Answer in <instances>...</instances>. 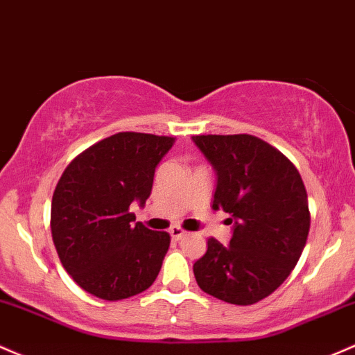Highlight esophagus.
<instances>
[{"mask_svg":"<svg viewBox=\"0 0 355 355\" xmlns=\"http://www.w3.org/2000/svg\"><path fill=\"white\" fill-rule=\"evenodd\" d=\"M169 233H171V238H173L174 241H179V240H181L182 236H184V234H186V231L179 228V226H173V228L169 230Z\"/></svg>","mask_w":355,"mask_h":355,"instance_id":"34e87169","label":"esophagus"}]
</instances>
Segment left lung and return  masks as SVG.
Returning <instances> with one entry per match:
<instances>
[{
  "label": "left lung",
  "mask_w": 355,
  "mask_h": 355,
  "mask_svg": "<svg viewBox=\"0 0 355 355\" xmlns=\"http://www.w3.org/2000/svg\"><path fill=\"white\" fill-rule=\"evenodd\" d=\"M216 174L213 209L230 214L228 245L209 238L193 265L199 288L252 305L275 292L297 265L310 230L306 191L280 150L248 134L193 135Z\"/></svg>",
  "instance_id": "8db88e82"
}]
</instances>
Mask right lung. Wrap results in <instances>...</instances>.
<instances>
[{
    "label": "right lung",
    "mask_w": 355,
    "mask_h": 355,
    "mask_svg": "<svg viewBox=\"0 0 355 355\" xmlns=\"http://www.w3.org/2000/svg\"><path fill=\"white\" fill-rule=\"evenodd\" d=\"M176 139L119 132L67 166L51 199V236L67 273L102 300H122L154 284L171 238L134 223L154 173Z\"/></svg>",
    "instance_id": "1"
}]
</instances>
